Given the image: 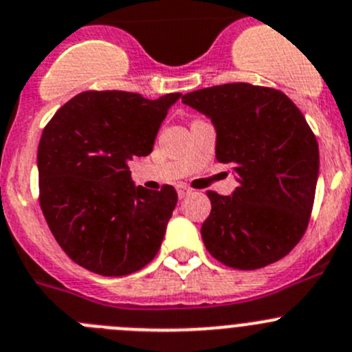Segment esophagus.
Wrapping results in <instances>:
<instances>
[{"label":"esophagus","instance_id":"obj_1","mask_svg":"<svg viewBox=\"0 0 352 352\" xmlns=\"http://www.w3.org/2000/svg\"><path fill=\"white\" fill-rule=\"evenodd\" d=\"M177 190H179V197H180V199H184V197L189 196V194L192 192V190H190L187 186H184V184H180V186L177 187Z\"/></svg>","mask_w":352,"mask_h":352}]
</instances>
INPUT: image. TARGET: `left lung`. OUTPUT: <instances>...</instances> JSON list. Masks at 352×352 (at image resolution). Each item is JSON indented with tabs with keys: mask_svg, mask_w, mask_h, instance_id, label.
<instances>
[{
	"mask_svg": "<svg viewBox=\"0 0 352 352\" xmlns=\"http://www.w3.org/2000/svg\"><path fill=\"white\" fill-rule=\"evenodd\" d=\"M182 103L211 118L217 160L239 182L232 196L206 192L201 235L210 254L237 270L282 259L305 235L318 180V142L305 115L282 91L245 82L184 94Z\"/></svg>",
	"mask_w": 352,
	"mask_h": 352,
	"instance_id": "1",
	"label": "left lung"
}]
</instances>
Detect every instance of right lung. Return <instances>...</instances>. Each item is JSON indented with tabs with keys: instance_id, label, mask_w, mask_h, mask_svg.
Returning <instances> with one entry per match:
<instances>
[{
	"instance_id": "add662e5",
	"label": "right lung",
	"mask_w": 352,
	"mask_h": 352,
	"mask_svg": "<svg viewBox=\"0 0 352 352\" xmlns=\"http://www.w3.org/2000/svg\"><path fill=\"white\" fill-rule=\"evenodd\" d=\"M125 91H85L47 122L37 149L39 204L72 261L124 277L156 256L177 204L172 186H134L129 162L148 156L170 107Z\"/></svg>"
}]
</instances>
